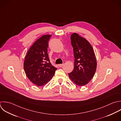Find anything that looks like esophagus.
Instances as JSON below:
<instances>
[{"instance_id":"esophagus-1","label":"esophagus","mask_w":121,"mask_h":121,"mask_svg":"<svg viewBox=\"0 0 121 121\" xmlns=\"http://www.w3.org/2000/svg\"><path fill=\"white\" fill-rule=\"evenodd\" d=\"M63 65H64L63 64H59V65H58V66H59V67H62L63 66Z\"/></svg>"}]
</instances>
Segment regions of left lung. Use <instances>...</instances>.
Segmentation results:
<instances>
[{"label": "left lung", "mask_w": 121, "mask_h": 121, "mask_svg": "<svg viewBox=\"0 0 121 121\" xmlns=\"http://www.w3.org/2000/svg\"><path fill=\"white\" fill-rule=\"evenodd\" d=\"M73 47L74 65L68 73L70 79L76 85L83 86L93 78L97 68V61L93 48L84 38L74 33L71 36Z\"/></svg>", "instance_id": "1"}]
</instances>
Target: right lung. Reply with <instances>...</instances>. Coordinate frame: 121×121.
<instances>
[{"instance_id": "1", "label": "right lung", "mask_w": 121, "mask_h": 121, "mask_svg": "<svg viewBox=\"0 0 121 121\" xmlns=\"http://www.w3.org/2000/svg\"><path fill=\"white\" fill-rule=\"evenodd\" d=\"M51 35H44L38 39L28 50L23 67L28 79L38 86L46 84L54 76L56 68L50 62L48 48Z\"/></svg>"}]
</instances>
